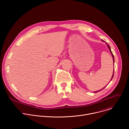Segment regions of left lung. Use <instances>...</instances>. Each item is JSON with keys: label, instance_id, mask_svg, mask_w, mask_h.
<instances>
[{"label": "left lung", "instance_id": "obj_1", "mask_svg": "<svg viewBox=\"0 0 129 129\" xmlns=\"http://www.w3.org/2000/svg\"><path fill=\"white\" fill-rule=\"evenodd\" d=\"M102 41H104V40H102ZM107 44V43H106ZM107 46H108V48H109V49L110 50V52H111V53L112 54V57H113V63H114V56H113V53H112V51H111V48H110V46H109V45L108 44H107ZM114 69L113 70V75H112V78H111V79L110 80V81H111L112 80V79H113V76H114ZM105 87H104L103 89H101V90H99V91H95V92H95V93H96V92H98V91H101V90H103V89H104L105 88Z\"/></svg>", "mask_w": 129, "mask_h": 129}]
</instances>
